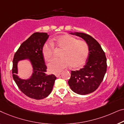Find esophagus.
Returning <instances> with one entry per match:
<instances>
[{
  "mask_svg": "<svg viewBox=\"0 0 124 124\" xmlns=\"http://www.w3.org/2000/svg\"><path fill=\"white\" fill-rule=\"evenodd\" d=\"M61 73H58V74H55V76H56L57 78H58L59 76L61 75Z\"/></svg>",
  "mask_w": 124,
  "mask_h": 124,
  "instance_id": "1",
  "label": "esophagus"
}]
</instances>
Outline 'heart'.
I'll use <instances>...</instances> for the list:
<instances>
[{
	"mask_svg": "<svg viewBox=\"0 0 124 124\" xmlns=\"http://www.w3.org/2000/svg\"><path fill=\"white\" fill-rule=\"evenodd\" d=\"M62 49L61 58L54 59L48 64L50 72L58 73L71 64L73 67H79L86 62L89 54V46L83 40H78L70 35L57 38L51 43H45L42 48L44 60L49 61L53 57L54 46Z\"/></svg>",
	"mask_w": 124,
	"mask_h": 124,
	"instance_id": "b5f03b06",
	"label": "heart"
}]
</instances>
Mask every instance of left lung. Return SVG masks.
Masks as SVG:
<instances>
[{"label":"left lung","mask_w":124,"mask_h":124,"mask_svg":"<svg viewBox=\"0 0 124 124\" xmlns=\"http://www.w3.org/2000/svg\"><path fill=\"white\" fill-rule=\"evenodd\" d=\"M84 40L89 46L86 63L79 70L71 71L68 81L71 89L80 95L94 92L103 80L107 70V59L102 47L96 40L83 32H71Z\"/></svg>","instance_id":"1"}]
</instances>
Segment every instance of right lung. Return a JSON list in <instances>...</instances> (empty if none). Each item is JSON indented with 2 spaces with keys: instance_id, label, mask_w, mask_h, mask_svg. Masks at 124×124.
Returning <instances> with one entry per match:
<instances>
[{
  "instance_id": "add662e5",
  "label": "right lung",
  "mask_w": 124,
  "mask_h": 124,
  "mask_svg": "<svg viewBox=\"0 0 124 124\" xmlns=\"http://www.w3.org/2000/svg\"><path fill=\"white\" fill-rule=\"evenodd\" d=\"M49 35L44 32H35L20 45L13 60V78L18 88L23 94L31 98L41 99L51 93L56 77L53 74L48 75L42 53V48L48 39ZM28 59L33 67V74L28 79L19 78L18 62Z\"/></svg>"
}]
</instances>
